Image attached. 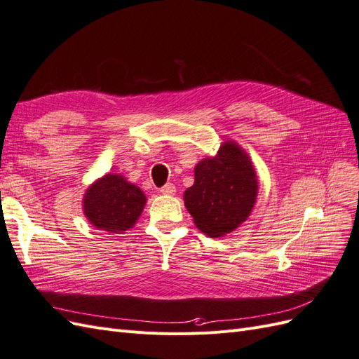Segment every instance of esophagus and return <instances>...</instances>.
<instances>
[{
	"mask_svg": "<svg viewBox=\"0 0 359 359\" xmlns=\"http://www.w3.org/2000/svg\"><path fill=\"white\" fill-rule=\"evenodd\" d=\"M160 193L166 194V196H173V194H175V186H173L172 182H168L160 189Z\"/></svg>",
	"mask_w": 359,
	"mask_h": 359,
	"instance_id": "esophagus-1",
	"label": "esophagus"
}]
</instances>
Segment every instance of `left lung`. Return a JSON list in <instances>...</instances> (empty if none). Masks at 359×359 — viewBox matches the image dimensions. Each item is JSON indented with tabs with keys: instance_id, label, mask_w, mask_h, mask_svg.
Wrapping results in <instances>:
<instances>
[{
	"instance_id": "left-lung-1",
	"label": "left lung",
	"mask_w": 359,
	"mask_h": 359,
	"mask_svg": "<svg viewBox=\"0 0 359 359\" xmlns=\"http://www.w3.org/2000/svg\"><path fill=\"white\" fill-rule=\"evenodd\" d=\"M257 191L252 158L235 140H224L214 157L202 158L194 168V182L184 191V203L201 232L220 238L248 219Z\"/></svg>"
}]
</instances>
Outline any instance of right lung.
<instances>
[{"mask_svg":"<svg viewBox=\"0 0 359 359\" xmlns=\"http://www.w3.org/2000/svg\"><path fill=\"white\" fill-rule=\"evenodd\" d=\"M145 193L121 173L107 172L85 190L82 211L95 229L124 233L132 229L144 211Z\"/></svg>","mask_w":359,"mask_h":359,"instance_id":"1","label":"right lung"}]
</instances>
